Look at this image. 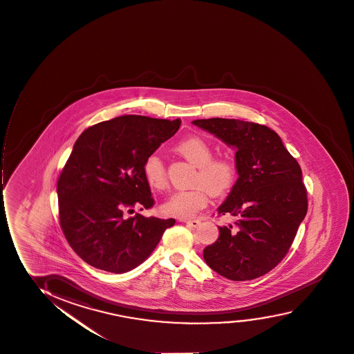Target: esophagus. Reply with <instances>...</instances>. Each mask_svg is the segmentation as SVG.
Instances as JSON below:
<instances>
[{"label":"esophagus","mask_w":354,"mask_h":354,"mask_svg":"<svg viewBox=\"0 0 354 354\" xmlns=\"http://www.w3.org/2000/svg\"><path fill=\"white\" fill-rule=\"evenodd\" d=\"M182 221H183L187 227H192V228H196L201 223L200 220H182Z\"/></svg>","instance_id":"1"}]
</instances>
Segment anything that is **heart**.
I'll use <instances>...</instances> for the list:
<instances>
[{
	"instance_id": "obj_1",
	"label": "heart",
	"mask_w": 354,
	"mask_h": 354,
	"mask_svg": "<svg viewBox=\"0 0 354 354\" xmlns=\"http://www.w3.org/2000/svg\"><path fill=\"white\" fill-rule=\"evenodd\" d=\"M177 152L198 167L192 190L176 192L162 202L160 212L167 216L189 218L195 216L208 205L209 194L222 196L230 192L236 179V165L228 157H215V149L202 137H190L176 146ZM146 183L154 190H162L167 185V170L162 157L149 154L142 167Z\"/></svg>"
}]
</instances>
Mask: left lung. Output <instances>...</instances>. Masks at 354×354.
<instances>
[{
  "instance_id": "1",
  "label": "left lung",
  "mask_w": 354,
  "mask_h": 354,
  "mask_svg": "<svg viewBox=\"0 0 354 354\" xmlns=\"http://www.w3.org/2000/svg\"><path fill=\"white\" fill-rule=\"evenodd\" d=\"M192 124L236 149L238 179L220 215L234 223L203 250L209 268L230 281H251L281 263L308 210L302 170L277 133L241 120H195Z\"/></svg>"
}]
</instances>
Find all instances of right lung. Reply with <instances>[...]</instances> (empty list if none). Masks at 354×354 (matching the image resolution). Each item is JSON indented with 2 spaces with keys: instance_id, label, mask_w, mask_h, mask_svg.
<instances>
[{
  "instance_id": "obj_1",
  "label": "right lung",
  "mask_w": 354,
  "mask_h": 354,
  "mask_svg": "<svg viewBox=\"0 0 354 354\" xmlns=\"http://www.w3.org/2000/svg\"><path fill=\"white\" fill-rule=\"evenodd\" d=\"M180 120L124 115L86 128L77 139L57 183L65 238L86 264L124 273L153 252L175 218L126 210L149 209L154 200L142 167L175 136Z\"/></svg>"
}]
</instances>
